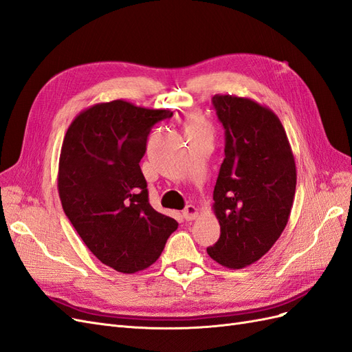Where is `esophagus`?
I'll use <instances>...</instances> for the list:
<instances>
[{
  "mask_svg": "<svg viewBox=\"0 0 352 352\" xmlns=\"http://www.w3.org/2000/svg\"><path fill=\"white\" fill-rule=\"evenodd\" d=\"M198 216V208L195 206H186L184 210V217L186 220H194Z\"/></svg>",
  "mask_w": 352,
  "mask_h": 352,
  "instance_id": "esophagus-1",
  "label": "esophagus"
}]
</instances>
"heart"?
Returning <instances> with one entry per match:
<instances>
[{"label": "heart", "instance_id": "b5f03b06", "mask_svg": "<svg viewBox=\"0 0 352 352\" xmlns=\"http://www.w3.org/2000/svg\"><path fill=\"white\" fill-rule=\"evenodd\" d=\"M198 126H201V123H199V120L195 119V117H192V119H190L188 123V127H198Z\"/></svg>", "mask_w": 352, "mask_h": 352}]
</instances>
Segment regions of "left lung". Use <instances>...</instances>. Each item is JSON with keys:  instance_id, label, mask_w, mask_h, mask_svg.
Listing matches in <instances>:
<instances>
[{"instance_id": "obj_1", "label": "left lung", "mask_w": 352, "mask_h": 352, "mask_svg": "<svg viewBox=\"0 0 352 352\" xmlns=\"http://www.w3.org/2000/svg\"><path fill=\"white\" fill-rule=\"evenodd\" d=\"M212 105L225 127V160L212 192L220 238L207 252L228 269H242L282 235L294 204L296 167L270 109L235 95H214Z\"/></svg>"}]
</instances>
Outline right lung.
<instances>
[{
    "mask_svg": "<svg viewBox=\"0 0 352 352\" xmlns=\"http://www.w3.org/2000/svg\"><path fill=\"white\" fill-rule=\"evenodd\" d=\"M170 110L114 100L74 117L61 145L58 195L89 251L120 273L157 261L177 221L155 211L140 166L151 127Z\"/></svg>",
    "mask_w": 352,
    "mask_h": 352,
    "instance_id": "right-lung-1",
    "label": "right lung"
}]
</instances>
